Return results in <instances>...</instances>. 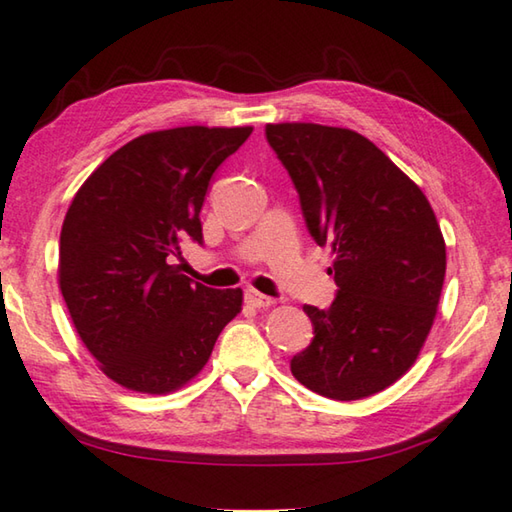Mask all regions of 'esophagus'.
Returning <instances> with one entry per match:
<instances>
[{
	"instance_id": "esophagus-1",
	"label": "esophagus",
	"mask_w": 512,
	"mask_h": 512,
	"mask_svg": "<svg viewBox=\"0 0 512 512\" xmlns=\"http://www.w3.org/2000/svg\"><path fill=\"white\" fill-rule=\"evenodd\" d=\"M244 298H246L248 305H253V307H257V309L275 305V298H268V296H264V293H259V291H255V289H246Z\"/></svg>"
}]
</instances>
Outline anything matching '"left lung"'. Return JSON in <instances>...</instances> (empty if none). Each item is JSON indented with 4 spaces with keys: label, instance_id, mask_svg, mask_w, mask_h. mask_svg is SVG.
Listing matches in <instances>:
<instances>
[{
    "label": "left lung",
    "instance_id": "1",
    "mask_svg": "<svg viewBox=\"0 0 512 512\" xmlns=\"http://www.w3.org/2000/svg\"><path fill=\"white\" fill-rule=\"evenodd\" d=\"M266 142L300 196L309 235L332 246L339 291L305 305L314 339L291 359L302 386L350 402L384 391L418 359L445 282V239L427 196L348 128L268 124Z\"/></svg>",
    "mask_w": 512,
    "mask_h": 512
}]
</instances>
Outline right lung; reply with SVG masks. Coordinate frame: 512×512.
<instances>
[{
	"label": "right lung",
	"mask_w": 512,
	"mask_h": 512,
	"mask_svg": "<svg viewBox=\"0 0 512 512\" xmlns=\"http://www.w3.org/2000/svg\"><path fill=\"white\" fill-rule=\"evenodd\" d=\"M253 128L183 126L121 146L76 192L60 230L58 280L69 316L101 370L124 388L162 395L210 359L241 311V289H210L173 266L203 244L212 173Z\"/></svg>",
	"instance_id": "1"
}]
</instances>
